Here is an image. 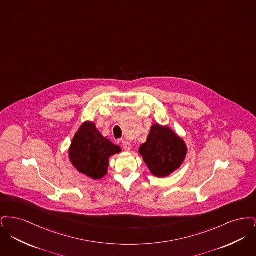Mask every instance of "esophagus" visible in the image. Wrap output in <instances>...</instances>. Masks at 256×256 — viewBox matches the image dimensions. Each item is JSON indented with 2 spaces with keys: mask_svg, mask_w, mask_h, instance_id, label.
Segmentation results:
<instances>
[{
  "mask_svg": "<svg viewBox=\"0 0 256 256\" xmlns=\"http://www.w3.org/2000/svg\"><path fill=\"white\" fill-rule=\"evenodd\" d=\"M122 148L124 150H126V152H130L132 150V144L130 142H128V141H124V140L122 141Z\"/></svg>",
  "mask_w": 256,
  "mask_h": 256,
  "instance_id": "1",
  "label": "esophagus"
}]
</instances>
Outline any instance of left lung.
<instances>
[{"label":"left lung","mask_w":256,"mask_h":256,"mask_svg":"<svg viewBox=\"0 0 256 256\" xmlns=\"http://www.w3.org/2000/svg\"><path fill=\"white\" fill-rule=\"evenodd\" d=\"M186 146L182 139L170 128L154 124L146 143L139 148V152L156 176L163 178L178 169L186 156Z\"/></svg>","instance_id":"8db88e82"}]
</instances>
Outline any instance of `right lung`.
<instances>
[{
	"label": "right lung",
	"instance_id": "right-lung-1",
	"mask_svg": "<svg viewBox=\"0 0 256 256\" xmlns=\"http://www.w3.org/2000/svg\"><path fill=\"white\" fill-rule=\"evenodd\" d=\"M121 152L98 132L93 122H84L74 137L70 146V160L78 172L94 180L108 172V158Z\"/></svg>",
	"mask_w": 256,
	"mask_h": 256
}]
</instances>
